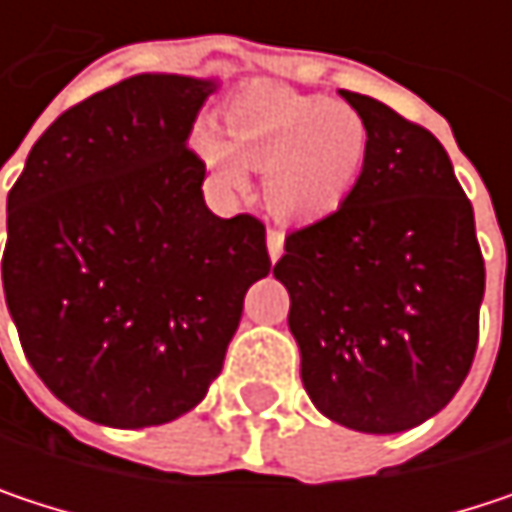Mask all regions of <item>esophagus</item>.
<instances>
[{
    "instance_id": "obj_1",
    "label": "esophagus",
    "mask_w": 512,
    "mask_h": 512,
    "mask_svg": "<svg viewBox=\"0 0 512 512\" xmlns=\"http://www.w3.org/2000/svg\"><path fill=\"white\" fill-rule=\"evenodd\" d=\"M266 252H269L272 263L284 255V234L281 231H266Z\"/></svg>"
}]
</instances>
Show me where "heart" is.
Listing matches in <instances>:
<instances>
[{
    "instance_id": "obj_1",
    "label": "heart",
    "mask_w": 512,
    "mask_h": 512,
    "mask_svg": "<svg viewBox=\"0 0 512 512\" xmlns=\"http://www.w3.org/2000/svg\"><path fill=\"white\" fill-rule=\"evenodd\" d=\"M213 130L192 136V151L219 192L249 186L246 168L263 171L266 210L284 225H314L335 216L367 168L370 130L361 112L329 97L257 85L237 94Z\"/></svg>"
}]
</instances>
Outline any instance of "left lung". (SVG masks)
Masks as SVG:
<instances>
[{"label":"left lung","mask_w":512,"mask_h":512,"mask_svg":"<svg viewBox=\"0 0 512 512\" xmlns=\"http://www.w3.org/2000/svg\"><path fill=\"white\" fill-rule=\"evenodd\" d=\"M367 168L329 219L287 234L272 275L302 385L335 424L403 433L439 415L477 350L486 269L474 210L433 133L356 91Z\"/></svg>","instance_id":"1"}]
</instances>
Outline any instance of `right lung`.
I'll list each match as a JSON object with an SVG mask.
<instances>
[{
    "label": "right lung",
    "mask_w": 512,
    "mask_h": 512,
    "mask_svg": "<svg viewBox=\"0 0 512 512\" xmlns=\"http://www.w3.org/2000/svg\"><path fill=\"white\" fill-rule=\"evenodd\" d=\"M216 76L136 73L55 118L8 192L2 287L23 353L76 415L168 424L222 373L266 231L204 204L192 124Z\"/></svg>",
    "instance_id": "right-lung-1"
}]
</instances>
